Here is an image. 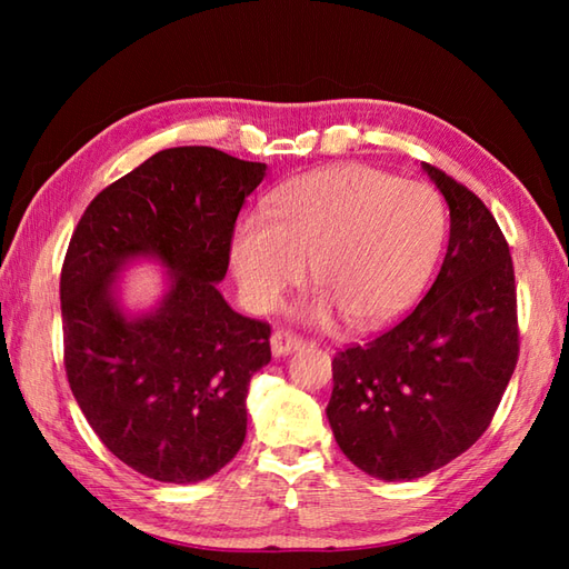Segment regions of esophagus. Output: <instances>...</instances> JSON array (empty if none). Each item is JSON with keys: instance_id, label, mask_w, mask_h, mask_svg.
I'll return each mask as SVG.
<instances>
[{"instance_id": "esophagus-1", "label": "esophagus", "mask_w": 569, "mask_h": 569, "mask_svg": "<svg viewBox=\"0 0 569 569\" xmlns=\"http://www.w3.org/2000/svg\"><path fill=\"white\" fill-rule=\"evenodd\" d=\"M303 345H306L303 337L291 332V330H276L271 335V349H273L276 357L291 355V352H296V349H300Z\"/></svg>"}]
</instances>
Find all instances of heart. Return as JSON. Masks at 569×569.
Listing matches in <instances>:
<instances>
[{
  "instance_id": "obj_1",
  "label": "heart",
  "mask_w": 569,
  "mask_h": 569,
  "mask_svg": "<svg viewBox=\"0 0 569 569\" xmlns=\"http://www.w3.org/2000/svg\"><path fill=\"white\" fill-rule=\"evenodd\" d=\"M445 239L432 188L377 168H320L278 188L263 217L232 234V269L253 310H271L306 278L322 291L312 316L335 310L357 328H381L420 296Z\"/></svg>"
}]
</instances>
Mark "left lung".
<instances>
[{
  "mask_svg": "<svg viewBox=\"0 0 569 569\" xmlns=\"http://www.w3.org/2000/svg\"><path fill=\"white\" fill-rule=\"evenodd\" d=\"M450 208V244L426 298L367 345L332 359L328 420L367 475L410 481L475 445L518 361L506 237L475 192L422 163Z\"/></svg>",
  "mask_w": 569,
  "mask_h": 569,
  "instance_id": "left-lung-1",
  "label": "left lung"
}]
</instances>
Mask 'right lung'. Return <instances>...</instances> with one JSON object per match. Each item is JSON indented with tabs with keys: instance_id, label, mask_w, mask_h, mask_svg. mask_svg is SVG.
<instances>
[{
	"instance_id": "right-lung-1",
	"label": "right lung",
	"mask_w": 569,
	"mask_h": 569,
	"mask_svg": "<svg viewBox=\"0 0 569 569\" xmlns=\"http://www.w3.org/2000/svg\"><path fill=\"white\" fill-rule=\"evenodd\" d=\"M263 173L266 163L212 147L166 149L98 192L70 237L60 271L70 391L107 450L149 479L202 481L244 442L271 325L234 312L217 283ZM134 256L163 260L172 286L153 313L127 319L111 286Z\"/></svg>"
}]
</instances>
